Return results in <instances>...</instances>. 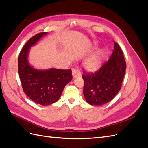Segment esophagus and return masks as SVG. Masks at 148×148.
<instances>
[{
	"instance_id": "obj_1",
	"label": "esophagus",
	"mask_w": 148,
	"mask_h": 148,
	"mask_svg": "<svg viewBox=\"0 0 148 148\" xmlns=\"http://www.w3.org/2000/svg\"><path fill=\"white\" fill-rule=\"evenodd\" d=\"M72 75L73 78H77L79 77H81L82 73L78 69H73L72 70Z\"/></svg>"
}]
</instances>
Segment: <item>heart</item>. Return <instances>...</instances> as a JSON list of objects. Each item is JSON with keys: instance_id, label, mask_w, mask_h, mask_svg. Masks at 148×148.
<instances>
[{"instance_id": "heart-1", "label": "heart", "mask_w": 148, "mask_h": 148, "mask_svg": "<svg viewBox=\"0 0 148 148\" xmlns=\"http://www.w3.org/2000/svg\"><path fill=\"white\" fill-rule=\"evenodd\" d=\"M102 56L103 55L101 53L97 54L88 60L85 63V66H86V69L89 70H93L97 69L101 64Z\"/></svg>"}]
</instances>
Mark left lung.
I'll return each mask as SVG.
<instances>
[{"label": "left lung", "instance_id": "left-lung-1", "mask_svg": "<svg viewBox=\"0 0 148 148\" xmlns=\"http://www.w3.org/2000/svg\"><path fill=\"white\" fill-rule=\"evenodd\" d=\"M126 68L122 49L115 42L108 60L95 72L83 71V94L86 102L92 106H101L110 101L122 88Z\"/></svg>", "mask_w": 148, "mask_h": 148}]
</instances>
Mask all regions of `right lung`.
<instances>
[{"label": "right lung", "instance_id": "right-lung-1", "mask_svg": "<svg viewBox=\"0 0 148 148\" xmlns=\"http://www.w3.org/2000/svg\"><path fill=\"white\" fill-rule=\"evenodd\" d=\"M47 33H39L31 38L20 52L18 62L19 77L24 92L33 101L42 106L57 102L65 86L72 79L71 69L39 70L28 64L27 56L29 47Z\"/></svg>", "mask_w": 148, "mask_h": 148}]
</instances>
